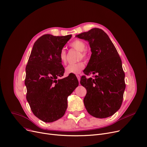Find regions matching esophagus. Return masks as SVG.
I'll return each mask as SVG.
<instances>
[{"instance_id": "obj_1", "label": "esophagus", "mask_w": 147, "mask_h": 147, "mask_svg": "<svg viewBox=\"0 0 147 147\" xmlns=\"http://www.w3.org/2000/svg\"><path fill=\"white\" fill-rule=\"evenodd\" d=\"M76 77H77V78H78V81L80 82V79H81L80 76V75H76Z\"/></svg>"}]
</instances>
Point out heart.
Listing matches in <instances>:
<instances>
[{"mask_svg": "<svg viewBox=\"0 0 147 147\" xmlns=\"http://www.w3.org/2000/svg\"><path fill=\"white\" fill-rule=\"evenodd\" d=\"M70 46L75 50L80 52V55H79L80 59H86L88 57L87 52L84 51L86 48V44L84 42L80 39H76L71 43ZM59 59L62 63L66 62V52L64 49H62L59 53ZM85 65L82 62H78L75 64H70L67 65L65 69V72L67 74H78L80 73L84 68Z\"/></svg>", "mask_w": 147, "mask_h": 147, "instance_id": "obj_1", "label": "heart"}]
</instances>
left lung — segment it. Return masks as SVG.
I'll return each mask as SVG.
<instances>
[{
  "label": "left lung",
  "mask_w": 147,
  "mask_h": 147,
  "mask_svg": "<svg viewBox=\"0 0 147 147\" xmlns=\"http://www.w3.org/2000/svg\"><path fill=\"white\" fill-rule=\"evenodd\" d=\"M88 41L92 52L84 71L85 75L95 74L94 78H81L86 89L84 99L88 112L98 118L114 115L120 108L125 89V73L115 46L102 29L93 28L76 35Z\"/></svg>",
  "instance_id": "8db88e82"
}]
</instances>
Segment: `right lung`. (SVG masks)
Instances as JSON below:
<instances>
[{
  "label": "right lung",
  "instance_id": "add662e5",
  "mask_svg": "<svg viewBox=\"0 0 147 147\" xmlns=\"http://www.w3.org/2000/svg\"><path fill=\"white\" fill-rule=\"evenodd\" d=\"M71 37L42 36L33 45L26 66V99L33 114L45 122L64 115L67 97L79 84L73 74L59 79L65 72L59 53Z\"/></svg>",
  "mask_w": 147,
  "mask_h": 147
}]
</instances>
